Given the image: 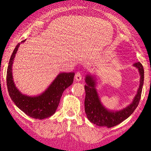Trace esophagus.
I'll use <instances>...</instances> for the list:
<instances>
[{
	"instance_id": "1",
	"label": "esophagus",
	"mask_w": 151,
	"mask_h": 151,
	"mask_svg": "<svg viewBox=\"0 0 151 151\" xmlns=\"http://www.w3.org/2000/svg\"><path fill=\"white\" fill-rule=\"evenodd\" d=\"M81 78H82V76H81V74L80 72H77V73L75 74V79L78 81H81Z\"/></svg>"
}]
</instances>
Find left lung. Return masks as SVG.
<instances>
[{"label":"left lung","mask_w":151,"mask_h":151,"mask_svg":"<svg viewBox=\"0 0 151 151\" xmlns=\"http://www.w3.org/2000/svg\"><path fill=\"white\" fill-rule=\"evenodd\" d=\"M133 65L138 69L141 74L139 89L132 104L119 111H109L102 106L95 89V80L91 76H86L85 79L86 84L84 86L86 92L84 109L87 119L92 124L103 127L111 128L124 121L136 110L141 100L144 81V70L141 62H136Z\"/></svg>","instance_id":"8db88e82"}]
</instances>
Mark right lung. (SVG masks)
I'll return each mask as SVG.
<instances>
[{
  "label": "right lung",
  "instance_id": "right-lung-1",
  "mask_svg": "<svg viewBox=\"0 0 151 151\" xmlns=\"http://www.w3.org/2000/svg\"><path fill=\"white\" fill-rule=\"evenodd\" d=\"M25 41V40L22 42ZM19 45L20 43L13 50L7 70L6 82L8 93L15 104L27 116L35 119H46L55 113L62 93L73 83L74 73H60L49 88L40 96L31 97L22 94L15 87L12 76V65Z\"/></svg>",
  "mask_w": 151,
  "mask_h": 151
}]
</instances>
